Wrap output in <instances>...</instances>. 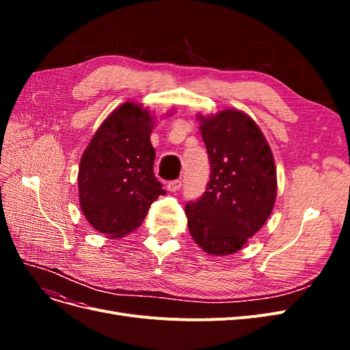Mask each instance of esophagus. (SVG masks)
I'll return each instance as SVG.
<instances>
[{"mask_svg": "<svg viewBox=\"0 0 350 350\" xmlns=\"http://www.w3.org/2000/svg\"><path fill=\"white\" fill-rule=\"evenodd\" d=\"M183 187V183L179 181V179H175V181H169L167 184H166V188H167V191H171V193H175V191H178L179 188Z\"/></svg>", "mask_w": 350, "mask_h": 350, "instance_id": "1", "label": "esophagus"}]
</instances>
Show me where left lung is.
<instances>
[{
    "mask_svg": "<svg viewBox=\"0 0 350 350\" xmlns=\"http://www.w3.org/2000/svg\"><path fill=\"white\" fill-rule=\"evenodd\" d=\"M198 118L211 172L204 194L185 206L188 229L207 254L229 256L271 215L276 166L267 140L247 113L225 109Z\"/></svg>",
    "mask_w": 350,
    "mask_h": 350,
    "instance_id": "left-lung-1",
    "label": "left lung"
}]
</instances>
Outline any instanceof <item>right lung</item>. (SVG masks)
Here are the masks:
<instances>
[{"mask_svg":"<svg viewBox=\"0 0 350 350\" xmlns=\"http://www.w3.org/2000/svg\"><path fill=\"white\" fill-rule=\"evenodd\" d=\"M154 116L125 102L94 133L79 167L83 215L103 235L121 238L137 229L150 204L166 191L153 174Z\"/></svg>","mask_w":350,"mask_h":350,"instance_id":"right-lung-1","label":"right lung"}]
</instances>
